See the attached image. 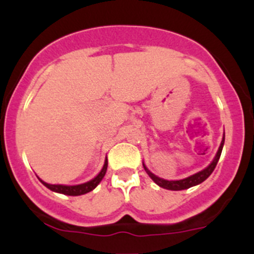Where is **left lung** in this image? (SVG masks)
<instances>
[{"mask_svg": "<svg viewBox=\"0 0 254 254\" xmlns=\"http://www.w3.org/2000/svg\"><path fill=\"white\" fill-rule=\"evenodd\" d=\"M223 142H225V137H223L222 142H221L220 149H218L217 154H216V157H215V159H213V161L211 162V164L208 165L207 167H206L205 170H202V171H200V172H197V174L192 175V176L186 177V179H184V180H177V181H167V180L160 179V177L155 176L154 174H151V172H150L149 170L146 169V166H145L144 164H142V165H144L145 171H146L147 175H149V176L152 179V181H154L155 184L159 185L160 187H162V189L172 190V191H180V190H186V189H190V187L196 186V185L201 184V182H203L206 179H207L208 176H210L211 174H212L213 170H215V167H216V165H217L218 160H220L221 152H222Z\"/></svg>", "mask_w": 254, "mask_h": 254, "instance_id": "8db88e82", "label": "left lung"}]
</instances>
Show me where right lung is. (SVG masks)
Instances as JSON below:
<instances>
[{
	"mask_svg": "<svg viewBox=\"0 0 254 254\" xmlns=\"http://www.w3.org/2000/svg\"><path fill=\"white\" fill-rule=\"evenodd\" d=\"M107 169H108V160H105L104 166H103L102 171L98 174L97 177H94V179L90 180V181L85 182V184L77 185V186H64V185H49V184H47V182L42 181L41 179H39V181H41L42 184L44 185V186L48 187L49 190L54 191V192H59V193H63V195H68V196H79V195H84V193L90 192L92 190H94L95 187L98 186V184L102 181L103 177H104L105 172H107Z\"/></svg>",
	"mask_w": 254,
	"mask_h": 254,
	"instance_id": "add662e5",
	"label": "right lung"
}]
</instances>
